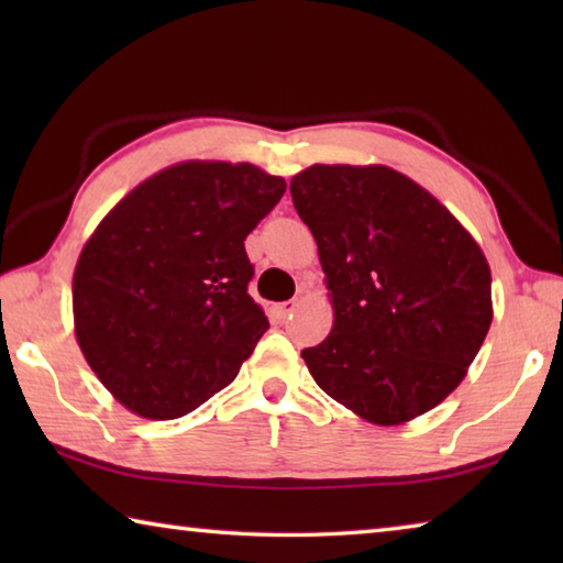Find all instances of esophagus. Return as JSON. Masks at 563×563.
<instances>
[{
    "label": "esophagus",
    "mask_w": 563,
    "mask_h": 563,
    "mask_svg": "<svg viewBox=\"0 0 563 563\" xmlns=\"http://www.w3.org/2000/svg\"><path fill=\"white\" fill-rule=\"evenodd\" d=\"M295 308H298V302H295V300H285V302L275 305L273 312H275V318H278V320H288V318L292 316Z\"/></svg>",
    "instance_id": "obj_1"
}]
</instances>
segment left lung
I'll return each instance as SVG.
<instances>
[{"label":"left lung","mask_w":563,"mask_h":563,"mask_svg":"<svg viewBox=\"0 0 563 563\" xmlns=\"http://www.w3.org/2000/svg\"><path fill=\"white\" fill-rule=\"evenodd\" d=\"M292 206L318 243L335 325L300 355L375 424H399L462 383L492 325V273L460 221L387 166H310Z\"/></svg>","instance_id":"obj_1"}]
</instances>
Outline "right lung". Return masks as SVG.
Listing matches in <instances>:
<instances>
[{
	"label": "right lung",
	"instance_id": "obj_1",
	"mask_svg": "<svg viewBox=\"0 0 563 563\" xmlns=\"http://www.w3.org/2000/svg\"><path fill=\"white\" fill-rule=\"evenodd\" d=\"M285 194L251 164L188 161L103 218L74 273L84 357L131 412L176 419L221 393L268 330L243 241Z\"/></svg>",
	"mask_w": 563,
	"mask_h": 563
}]
</instances>
